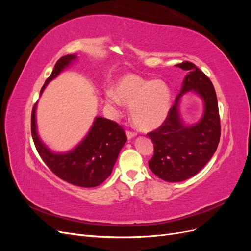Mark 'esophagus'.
Masks as SVG:
<instances>
[{"mask_svg": "<svg viewBox=\"0 0 251 251\" xmlns=\"http://www.w3.org/2000/svg\"><path fill=\"white\" fill-rule=\"evenodd\" d=\"M136 135H137V134H136V133L133 132V131H126V136H127L128 139H131V138L135 137Z\"/></svg>", "mask_w": 251, "mask_h": 251, "instance_id": "obj_1", "label": "esophagus"}]
</instances>
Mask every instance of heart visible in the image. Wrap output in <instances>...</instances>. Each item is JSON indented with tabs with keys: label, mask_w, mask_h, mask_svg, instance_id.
I'll return each mask as SVG.
<instances>
[{
	"label": "heart",
	"mask_w": 251,
	"mask_h": 251,
	"mask_svg": "<svg viewBox=\"0 0 251 251\" xmlns=\"http://www.w3.org/2000/svg\"><path fill=\"white\" fill-rule=\"evenodd\" d=\"M105 101L114 108L121 102L130 105L133 124L140 130H153L168 115L171 93L163 80L148 81L139 75L126 74L115 83L114 92L108 91Z\"/></svg>",
	"instance_id": "1"
}]
</instances>
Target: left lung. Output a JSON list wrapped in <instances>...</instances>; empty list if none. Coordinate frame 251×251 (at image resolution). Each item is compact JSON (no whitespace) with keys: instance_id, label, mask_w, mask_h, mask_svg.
Listing matches in <instances>:
<instances>
[{"instance_id":"left-lung-1","label":"left lung","mask_w":251,"mask_h":251,"mask_svg":"<svg viewBox=\"0 0 251 251\" xmlns=\"http://www.w3.org/2000/svg\"><path fill=\"white\" fill-rule=\"evenodd\" d=\"M176 66L188 71L181 92L162 125L147 134L154 144L150 169L157 177L168 182H180L195 176L215 154L221 136L218 100L212 82L191 62L185 60ZM192 89L203 98L205 111L200 123L186 127L179 119L177 102L182 94Z\"/></svg>"}]
</instances>
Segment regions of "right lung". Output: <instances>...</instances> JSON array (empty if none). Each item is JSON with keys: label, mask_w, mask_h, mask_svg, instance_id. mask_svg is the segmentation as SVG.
I'll return each instance as SVG.
<instances>
[{"label": "right lung", "mask_w": 251, "mask_h": 251, "mask_svg": "<svg viewBox=\"0 0 251 251\" xmlns=\"http://www.w3.org/2000/svg\"><path fill=\"white\" fill-rule=\"evenodd\" d=\"M76 55L60 57L50 76L45 81L41 94L48 82L55 78L59 72ZM35 108L31 113V134L37 153L43 161L58 178L68 183L81 187H94L107 179L115 164L119 151L126 141V132L117 123L107 118L96 117L87 137L79 146L67 154H54L41 142L35 127Z\"/></svg>", "instance_id": "obj_1"}]
</instances>
